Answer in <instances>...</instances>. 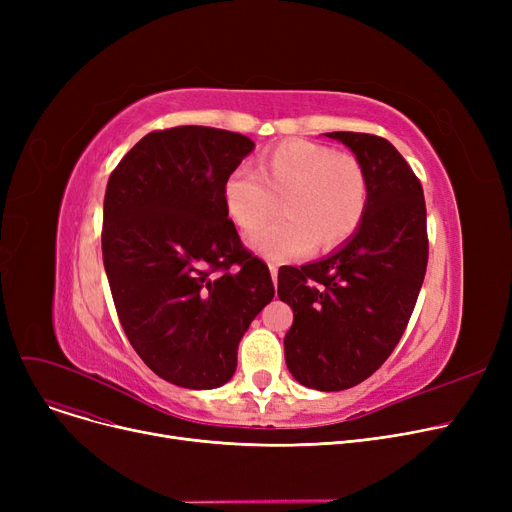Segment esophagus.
Masks as SVG:
<instances>
[{
    "mask_svg": "<svg viewBox=\"0 0 512 512\" xmlns=\"http://www.w3.org/2000/svg\"><path fill=\"white\" fill-rule=\"evenodd\" d=\"M270 274H272V280H274V284H278V265L270 263Z\"/></svg>",
    "mask_w": 512,
    "mask_h": 512,
    "instance_id": "34e87169",
    "label": "esophagus"
}]
</instances>
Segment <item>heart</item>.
<instances>
[{
  "label": "heart",
  "instance_id": "b5f03b06",
  "mask_svg": "<svg viewBox=\"0 0 512 512\" xmlns=\"http://www.w3.org/2000/svg\"><path fill=\"white\" fill-rule=\"evenodd\" d=\"M274 196L283 197L285 218L253 230L247 240L259 255L284 261L351 236L367 209L369 180L357 157L297 139L267 151L259 176L240 168L224 182L226 211L242 230L271 212Z\"/></svg>",
  "mask_w": 512,
  "mask_h": 512
}]
</instances>
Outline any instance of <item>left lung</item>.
Wrapping results in <instances>:
<instances>
[{
	"label": "left lung",
	"mask_w": 512,
	"mask_h": 512,
	"mask_svg": "<svg viewBox=\"0 0 512 512\" xmlns=\"http://www.w3.org/2000/svg\"><path fill=\"white\" fill-rule=\"evenodd\" d=\"M361 161L369 180L359 228L328 257L278 272L294 321L284 357L299 384L338 392L390 357L415 309L427 267L425 199L396 147L365 132H326Z\"/></svg>",
	"instance_id": "obj_1"
}]
</instances>
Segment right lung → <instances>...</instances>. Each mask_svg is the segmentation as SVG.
<instances>
[{
    "mask_svg": "<svg viewBox=\"0 0 512 512\" xmlns=\"http://www.w3.org/2000/svg\"><path fill=\"white\" fill-rule=\"evenodd\" d=\"M253 149L220 128L157 130L107 180L101 251L120 324L145 365L182 388L224 386L274 299L270 270L242 247L224 203L226 178Z\"/></svg>",
    "mask_w": 512,
    "mask_h": 512,
    "instance_id": "1",
    "label": "right lung"
}]
</instances>
